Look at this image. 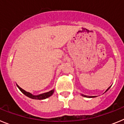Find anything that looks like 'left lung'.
Masks as SVG:
<instances>
[{"instance_id": "obj_1", "label": "left lung", "mask_w": 124, "mask_h": 124, "mask_svg": "<svg viewBox=\"0 0 124 124\" xmlns=\"http://www.w3.org/2000/svg\"><path fill=\"white\" fill-rule=\"evenodd\" d=\"M110 87H109V88L107 89V90L106 91V92H107V91L109 90V88H110ZM106 92H105V93H106ZM84 97H95V96H85V95H84Z\"/></svg>"}]
</instances>
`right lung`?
Returning <instances> with one entry per match:
<instances>
[{"mask_svg": "<svg viewBox=\"0 0 124 124\" xmlns=\"http://www.w3.org/2000/svg\"><path fill=\"white\" fill-rule=\"evenodd\" d=\"M17 87H18V89H19L21 91L22 93H23L25 96H28V97H30V98H31V99H38V100L45 99H46V98H48V97H49L50 96H51V95L53 94V92H54V90H51V91H50L48 92V93H43V94L38 95V96H33V95L31 94V93H28V92H26L25 90L22 89L20 87H19V86H18L17 84Z\"/></svg>", "mask_w": 124, "mask_h": 124, "instance_id": "1", "label": "right lung"}]
</instances>
